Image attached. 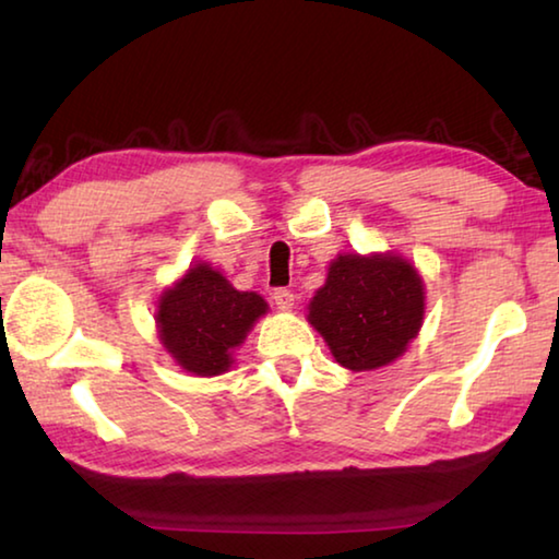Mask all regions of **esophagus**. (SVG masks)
Wrapping results in <instances>:
<instances>
[{"label": "esophagus", "instance_id": "1", "mask_svg": "<svg viewBox=\"0 0 559 559\" xmlns=\"http://www.w3.org/2000/svg\"><path fill=\"white\" fill-rule=\"evenodd\" d=\"M293 300H296V296H293L288 288H276V290H273V302H276L281 310H290L293 308Z\"/></svg>", "mask_w": 559, "mask_h": 559}]
</instances>
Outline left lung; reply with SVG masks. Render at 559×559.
Instances as JSON below:
<instances>
[{"instance_id": "1", "label": "left lung", "mask_w": 559, "mask_h": 559, "mask_svg": "<svg viewBox=\"0 0 559 559\" xmlns=\"http://www.w3.org/2000/svg\"><path fill=\"white\" fill-rule=\"evenodd\" d=\"M308 320L340 365L377 370L402 357L419 333L424 281L396 253L337 257L310 300Z\"/></svg>"}]
</instances>
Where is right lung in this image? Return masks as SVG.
Listing matches in <instances>:
<instances>
[{"label":"right lung","instance_id":"right-lung-1","mask_svg":"<svg viewBox=\"0 0 559 559\" xmlns=\"http://www.w3.org/2000/svg\"><path fill=\"white\" fill-rule=\"evenodd\" d=\"M266 300L236 290L210 263H197L159 296L157 333L182 370L214 377L234 362L253 323L266 316Z\"/></svg>","mask_w":559,"mask_h":559}]
</instances>
